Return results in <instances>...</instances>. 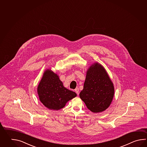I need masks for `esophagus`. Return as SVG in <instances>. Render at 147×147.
Segmentation results:
<instances>
[{
    "label": "esophagus",
    "instance_id": "1",
    "mask_svg": "<svg viewBox=\"0 0 147 147\" xmlns=\"http://www.w3.org/2000/svg\"><path fill=\"white\" fill-rule=\"evenodd\" d=\"M75 91L76 94H79V89L78 88H76L75 89Z\"/></svg>",
    "mask_w": 147,
    "mask_h": 147
}]
</instances>
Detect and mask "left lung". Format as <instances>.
Segmentation results:
<instances>
[{"label": "left lung", "instance_id": "1", "mask_svg": "<svg viewBox=\"0 0 147 147\" xmlns=\"http://www.w3.org/2000/svg\"><path fill=\"white\" fill-rule=\"evenodd\" d=\"M114 92L113 82L103 66L98 63L90 66L79 94L88 109L94 113L105 111L111 103Z\"/></svg>", "mask_w": 147, "mask_h": 147}]
</instances>
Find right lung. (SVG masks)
<instances>
[{
  "label": "right lung",
  "instance_id": "obj_1",
  "mask_svg": "<svg viewBox=\"0 0 147 147\" xmlns=\"http://www.w3.org/2000/svg\"><path fill=\"white\" fill-rule=\"evenodd\" d=\"M39 99L49 109L58 110L77 96V94L63 86L59 76L51 69L44 72L37 87Z\"/></svg>",
  "mask_w": 147,
  "mask_h": 147
}]
</instances>
